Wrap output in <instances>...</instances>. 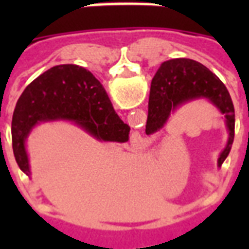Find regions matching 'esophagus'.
Segmentation results:
<instances>
[{
    "mask_svg": "<svg viewBox=\"0 0 249 249\" xmlns=\"http://www.w3.org/2000/svg\"><path fill=\"white\" fill-rule=\"evenodd\" d=\"M137 146H139V148H141V144H140V142H139V144H136V148H137Z\"/></svg>",
    "mask_w": 249,
    "mask_h": 249,
    "instance_id": "1",
    "label": "esophagus"
}]
</instances>
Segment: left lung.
Wrapping results in <instances>:
<instances>
[{
  "mask_svg": "<svg viewBox=\"0 0 249 249\" xmlns=\"http://www.w3.org/2000/svg\"><path fill=\"white\" fill-rule=\"evenodd\" d=\"M197 98L209 100L225 117L230 135L227 146L217 160V165L221 167L230 155L235 137V108L224 84L200 62L189 58L162 62L151 84L145 133H156L164 128L169 116L180 105Z\"/></svg>",
  "mask_w": 249,
  "mask_h": 249,
  "instance_id": "left-lung-1",
  "label": "left lung"
}]
</instances>
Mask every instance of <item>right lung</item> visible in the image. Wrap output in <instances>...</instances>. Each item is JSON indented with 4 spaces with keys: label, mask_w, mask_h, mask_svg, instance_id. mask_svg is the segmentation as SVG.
Masks as SVG:
<instances>
[{
    "label": "right lung",
    "mask_w": 249,
    "mask_h": 249,
    "mask_svg": "<svg viewBox=\"0 0 249 249\" xmlns=\"http://www.w3.org/2000/svg\"><path fill=\"white\" fill-rule=\"evenodd\" d=\"M69 120L101 141L125 142L130 128L114 112L92 73L73 64L57 65L25 88L12 120V145L19 169L30 176L25 141L36 125Z\"/></svg>",
    "instance_id": "right-lung-1"
}]
</instances>
